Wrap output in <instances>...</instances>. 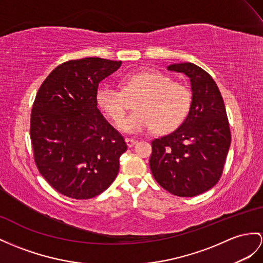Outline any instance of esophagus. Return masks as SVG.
Listing matches in <instances>:
<instances>
[{"label": "esophagus", "instance_id": "esophagus-1", "mask_svg": "<svg viewBox=\"0 0 263 263\" xmlns=\"http://www.w3.org/2000/svg\"><path fill=\"white\" fill-rule=\"evenodd\" d=\"M125 142L128 147H134L138 143L136 139H133V138H125Z\"/></svg>", "mask_w": 263, "mask_h": 263}]
</instances>
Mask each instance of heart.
<instances>
[{"instance_id":"b5f03b06","label":"heart","mask_w":263,"mask_h":263,"mask_svg":"<svg viewBox=\"0 0 263 263\" xmlns=\"http://www.w3.org/2000/svg\"><path fill=\"white\" fill-rule=\"evenodd\" d=\"M121 83L123 90L102 83L96 90V102L111 123L118 124L125 113V96H140L137 111L119 124L124 133L140 135L155 129L166 134L175 130L186 118L192 102L190 89L172 81L168 76L155 70H140L124 74Z\"/></svg>"}]
</instances>
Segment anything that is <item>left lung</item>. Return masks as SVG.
<instances>
[{"mask_svg":"<svg viewBox=\"0 0 263 263\" xmlns=\"http://www.w3.org/2000/svg\"><path fill=\"white\" fill-rule=\"evenodd\" d=\"M167 70L190 78L191 108L177 129L153 140L149 166L164 190L176 196L192 197L219 182L231 133L221 92L205 70L191 62L174 63Z\"/></svg>","mask_w":263,"mask_h":263,"instance_id":"obj_1","label":"left lung"}]
</instances>
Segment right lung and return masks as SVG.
<instances>
[{
    "mask_svg": "<svg viewBox=\"0 0 263 263\" xmlns=\"http://www.w3.org/2000/svg\"><path fill=\"white\" fill-rule=\"evenodd\" d=\"M120 66L101 58L70 60L36 93L30 124L34 161L51 186L68 197L97 196L118 174L127 145L99 111L96 90Z\"/></svg>",
    "mask_w": 263,
    "mask_h": 263,
    "instance_id": "obj_1",
    "label": "right lung"
}]
</instances>
